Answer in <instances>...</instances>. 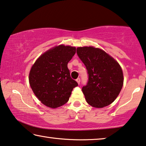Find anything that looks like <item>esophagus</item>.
Segmentation results:
<instances>
[{
  "label": "esophagus",
  "instance_id": "1",
  "mask_svg": "<svg viewBox=\"0 0 146 146\" xmlns=\"http://www.w3.org/2000/svg\"><path fill=\"white\" fill-rule=\"evenodd\" d=\"M76 82H78V84H80V78H77V79H76Z\"/></svg>",
  "mask_w": 146,
  "mask_h": 146
}]
</instances>
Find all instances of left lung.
Listing matches in <instances>:
<instances>
[{"label": "left lung", "instance_id": "8db88e82", "mask_svg": "<svg viewBox=\"0 0 146 146\" xmlns=\"http://www.w3.org/2000/svg\"><path fill=\"white\" fill-rule=\"evenodd\" d=\"M77 54L89 76L87 85L82 87L87 102L98 108L111 104L123 85L119 64L104 51L92 46L77 48Z\"/></svg>", "mask_w": 146, "mask_h": 146}]
</instances>
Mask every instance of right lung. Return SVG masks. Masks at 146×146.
Instances as JSON below:
<instances>
[{
    "label": "right lung",
    "mask_w": 146,
    "mask_h": 146,
    "mask_svg": "<svg viewBox=\"0 0 146 146\" xmlns=\"http://www.w3.org/2000/svg\"><path fill=\"white\" fill-rule=\"evenodd\" d=\"M75 53V47L59 45L40 55L33 65L29 84L45 106L56 108L66 104L72 91L78 86L67 66Z\"/></svg>",
    "instance_id": "1"
}]
</instances>
